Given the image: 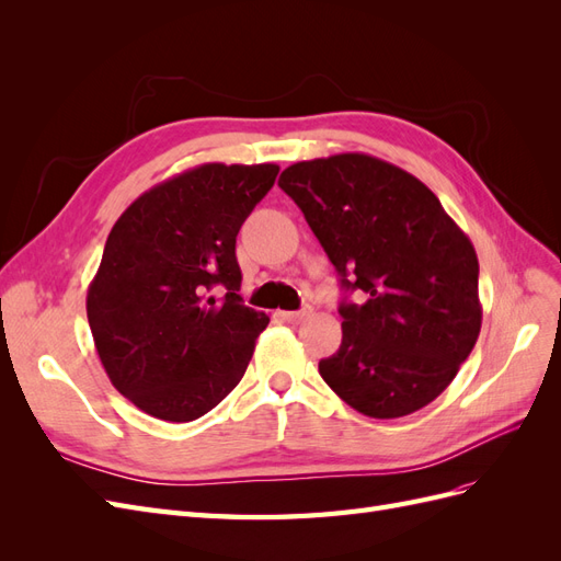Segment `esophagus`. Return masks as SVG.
Instances as JSON below:
<instances>
[{
  "mask_svg": "<svg viewBox=\"0 0 561 561\" xmlns=\"http://www.w3.org/2000/svg\"><path fill=\"white\" fill-rule=\"evenodd\" d=\"M311 311L309 309H301V311H283L280 313V318L285 320V322H290V325H299V322L307 318Z\"/></svg>",
  "mask_w": 561,
  "mask_h": 561,
  "instance_id": "esophagus-1",
  "label": "esophagus"
}]
</instances>
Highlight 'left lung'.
<instances>
[{
    "label": "left lung",
    "mask_w": 561,
    "mask_h": 561,
    "mask_svg": "<svg viewBox=\"0 0 561 561\" xmlns=\"http://www.w3.org/2000/svg\"><path fill=\"white\" fill-rule=\"evenodd\" d=\"M280 190L301 208L346 290L342 346L320 360L325 383L371 419H398L454 381L482 328L480 264L426 184L369 154L299 161Z\"/></svg>",
    "instance_id": "1"
}]
</instances>
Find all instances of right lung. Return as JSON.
Here are the masks:
<instances>
[{
	"label": "right lung",
	"mask_w": 561,
	"mask_h": 561,
	"mask_svg": "<svg viewBox=\"0 0 561 561\" xmlns=\"http://www.w3.org/2000/svg\"><path fill=\"white\" fill-rule=\"evenodd\" d=\"M276 163H203L135 198L87 295L98 358L145 414L186 423L243 379L268 316L241 301L236 236ZM226 287L222 300L211 287Z\"/></svg>",
	"instance_id": "1"
}]
</instances>
